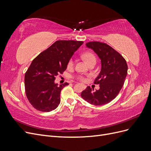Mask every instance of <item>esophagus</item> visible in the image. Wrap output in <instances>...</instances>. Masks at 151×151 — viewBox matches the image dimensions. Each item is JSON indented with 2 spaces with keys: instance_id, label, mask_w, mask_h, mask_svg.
I'll return each instance as SVG.
<instances>
[{
  "instance_id": "34e87169",
  "label": "esophagus",
  "mask_w": 151,
  "mask_h": 151,
  "mask_svg": "<svg viewBox=\"0 0 151 151\" xmlns=\"http://www.w3.org/2000/svg\"><path fill=\"white\" fill-rule=\"evenodd\" d=\"M83 88H84V89L86 88V86L85 85H83Z\"/></svg>"
}]
</instances>
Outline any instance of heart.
<instances>
[{
	"label": "heart",
	"mask_w": 151,
	"mask_h": 151,
	"mask_svg": "<svg viewBox=\"0 0 151 151\" xmlns=\"http://www.w3.org/2000/svg\"><path fill=\"white\" fill-rule=\"evenodd\" d=\"M82 57H83L84 60L88 63V64L91 62L96 61V56L94 55V53H93L92 52H84L83 55H82ZM73 64H74V62H73V60L72 59H70L69 61L67 63V67L68 68H70L73 66ZM77 79L79 80L81 82H86L87 79L86 77L84 76H77Z\"/></svg>",
	"instance_id": "obj_1"
}]
</instances>
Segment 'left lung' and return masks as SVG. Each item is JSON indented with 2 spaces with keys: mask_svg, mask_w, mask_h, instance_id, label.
I'll use <instances>...</instances> for the list:
<instances>
[{
  "mask_svg": "<svg viewBox=\"0 0 151 151\" xmlns=\"http://www.w3.org/2000/svg\"><path fill=\"white\" fill-rule=\"evenodd\" d=\"M86 47L93 49L101 62V69L94 84L99 89L88 86L81 93V97L91 104L103 105L111 101L119 94L127 74L128 66L125 58L115 49L105 43L90 42Z\"/></svg>",
  "mask_w": 151,
  "mask_h": 151,
  "instance_id": "1",
  "label": "left lung"
}]
</instances>
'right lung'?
Here are the masks:
<instances>
[{
  "label": "right lung",
  "mask_w": 151,
  "mask_h": 151,
  "mask_svg": "<svg viewBox=\"0 0 151 151\" xmlns=\"http://www.w3.org/2000/svg\"><path fill=\"white\" fill-rule=\"evenodd\" d=\"M83 44L82 41H57L31 62L24 76L25 92L36 109L49 112L58 107L61 91L68 84L58 86L55 77L66 70L68 62Z\"/></svg>",
  "instance_id": "obj_1"
}]
</instances>
